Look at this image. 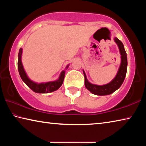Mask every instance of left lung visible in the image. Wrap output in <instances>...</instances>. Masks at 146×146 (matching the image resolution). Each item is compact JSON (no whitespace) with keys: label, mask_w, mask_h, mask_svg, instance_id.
<instances>
[{"label":"left lung","mask_w":146,"mask_h":146,"mask_svg":"<svg viewBox=\"0 0 146 146\" xmlns=\"http://www.w3.org/2000/svg\"><path fill=\"white\" fill-rule=\"evenodd\" d=\"M114 40L117 43V46L119 49L120 53L121 55V63L120 65L119 69L117 72V75L111 81L110 83L105 85H96L90 83L86 77V73L83 70L84 75L85 78V86L88 90L92 93L94 95H108L115 92L116 90H117L119 88L121 85L124 80L125 75L127 73V54L125 52L124 47L122 42L117 37L114 38Z\"/></svg>","instance_id":"1"}]
</instances>
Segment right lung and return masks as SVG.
Wrapping results in <instances>:
<instances>
[{"instance_id":"right-lung-1","label":"right lung","mask_w":146,"mask_h":146,"mask_svg":"<svg viewBox=\"0 0 146 146\" xmlns=\"http://www.w3.org/2000/svg\"><path fill=\"white\" fill-rule=\"evenodd\" d=\"M22 54H23V48H20L19 55H18V70L19 75L21 76L22 80L28 87L33 90L34 92L38 93H48L53 92L57 90L62 84L64 75H65V70L62 71L58 80L51 82H43V83H36L29 78L27 75L25 70H24L23 63H22ZM69 65L66 66V69L68 68Z\"/></svg>"}]
</instances>
